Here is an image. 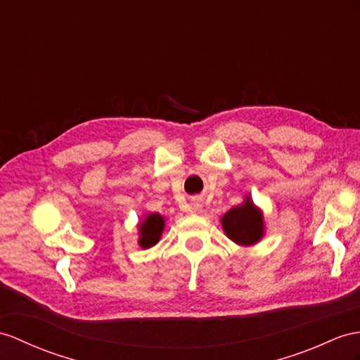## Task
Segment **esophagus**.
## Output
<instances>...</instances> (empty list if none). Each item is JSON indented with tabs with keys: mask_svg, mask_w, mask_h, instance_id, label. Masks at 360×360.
<instances>
[{
	"mask_svg": "<svg viewBox=\"0 0 360 360\" xmlns=\"http://www.w3.org/2000/svg\"><path fill=\"white\" fill-rule=\"evenodd\" d=\"M191 206H192V210H194V212H197V210H200L201 207H203V205H201V201L198 198L192 200L191 201Z\"/></svg>",
	"mask_w": 360,
	"mask_h": 360,
	"instance_id": "34e87169",
	"label": "esophagus"
}]
</instances>
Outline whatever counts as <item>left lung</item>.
<instances>
[{
    "instance_id": "8db88e82",
    "label": "left lung",
    "mask_w": 360,
    "mask_h": 360,
    "mask_svg": "<svg viewBox=\"0 0 360 360\" xmlns=\"http://www.w3.org/2000/svg\"><path fill=\"white\" fill-rule=\"evenodd\" d=\"M221 227L227 238L243 248L259 243L266 233L262 210L249 195L241 205L233 206L221 217Z\"/></svg>"
}]
</instances>
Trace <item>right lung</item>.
<instances>
[{
  "label": "right lung",
  "mask_w": 360,
  "mask_h": 360,
  "mask_svg": "<svg viewBox=\"0 0 360 360\" xmlns=\"http://www.w3.org/2000/svg\"><path fill=\"white\" fill-rule=\"evenodd\" d=\"M139 246L142 249H150L160 241L162 233L165 231V218L157 212L145 214L142 220L139 221Z\"/></svg>",
  "instance_id": "right-lung-1"
}]
</instances>
